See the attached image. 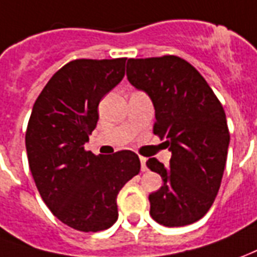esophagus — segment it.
<instances>
[{
    "label": "esophagus",
    "mask_w": 257,
    "mask_h": 257,
    "mask_svg": "<svg viewBox=\"0 0 257 257\" xmlns=\"http://www.w3.org/2000/svg\"><path fill=\"white\" fill-rule=\"evenodd\" d=\"M141 167H142V171H143V172H146V171H147L146 159H145V157H141Z\"/></svg>",
    "instance_id": "1"
}]
</instances>
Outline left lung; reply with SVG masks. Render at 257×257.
I'll return each instance as SVG.
<instances>
[{"label":"left lung","instance_id":"obj_1","mask_svg":"<svg viewBox=\"0 0 257 257\" xmlns=\"http://www.w3.org/2000/svg\"><path fill=\"white\" fill-rule=\"evenodd\" d=\"M126 76L152 98L153 134L172 153L170 168L154 157L146 161L163 178L149 195L150 216L166 227L200 220L214 203L227 161L229 131L220 100L196 68L177 55L129 58Z\"/></svg>","mask_w":257,"mask_h":257}]
</instances>
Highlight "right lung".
Segmentation results:
<instances>
[{"mask_svg":"<svg viewBox=\"0 0 257 257\" xmlns=\"http://www.w3.org/2000/svg\"><path fill=\"white\" fill-rule=\"evenodd\" d=\"M125 61L68 62L44 86L29 118V168L41 199L60 221L82 232L110 228L118 218V193L141 171L131 150L108 156L85 150L98 103L122 80Z\"/></svg>","mask_w":257,"mask_h":257,"instance_id":"add662e5","label":"right lung"}]
</instances>
